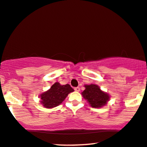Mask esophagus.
Wrapping results in <instances>:
<instances>
[{
    "label": "esophagus",
    "instance_id": "1",
    "mask_svg": "<svg viewBox=\"0 0 147 147\" xmlns=\"http://www.w3.org/2000/svg\"><path fill=\"white\" fill-rule=\"evenodd\" d=\"M75 91H77V92H79V91H80V88H79V87H75Z\"/></svg>",
    "mask_w": 147,
    "mask_h": 147
}]
</instances>
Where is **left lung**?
Here are the masks:
<instances>
[{
  "label": "left lung",
  "instance_id": "obj_1",
  "mask_svg": "<svg viewBox=\"0 0 147 147\" xmlns=\"http://www.w3.org/2000/svg\"><path fill=\"white\" fill-rule=\"evenodd\" d=\"M84 87L85 89L81 93L82 96L92 107L100 108L105 106L110 99L109 94L103 91L97 85H85Z\"/></svg>",
  "mask_w": 147,
  "mask_h": 147
}]
</instances>
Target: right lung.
<instances>
[{"mask_svg": "<svg viewBox=\"0 0 147 147\" xmlns=\"http://www.w3.org/2000/svg\"><path fill=\"white\" fill-rule=\"evenodd\" d=\"M73 91L74 89L68 84L60 85L56 82L51 86L50 89L39 95L40 103L46 108H53L63 102L68 94Z\"/></svg>", "mask_w": 147, "mask_h": 147, "instance_id": "1", "label": "right lung"}]
</instances>
